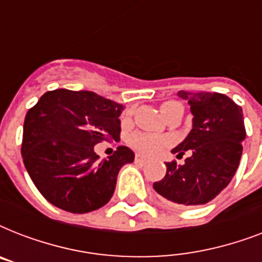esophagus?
<instances>
[{"mask_svg": "<svg viewBox=\"0 0 262 262\" xmlns=\"http://www.w3.org/2000/svg\"><path fill=\"white\" fill-rule=\"evenodd\" d=\"M136 163H140V164H144L147 160L144 159V158H141V156H136Z\"/></svg>", "mask_w": 262, "mask_h": 262, "instance_id": "34e87169", "label": "esophagus"}]
</instances>
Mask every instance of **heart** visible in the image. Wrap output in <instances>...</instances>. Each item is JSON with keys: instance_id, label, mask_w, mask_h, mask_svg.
I'll list each match as a JSON object with an SVG mask.
<instances>
[{"instance_id": "obj_1", "label": "heart", "mask_w": 262, "mask_h": 262, "mask_svg": "<svg viewBox=\"0 0 262 262\" xmlns=\"http://www.w3.org/2000/svg\"><path fill=\"white\" fill-rule=\"evenodd\" d=\"M183 108L182 104L178 102H164L160 106V111L166 118L168 114H171L172 111ZM171 144V140L168 137H162V136L148 135V133H136L130 137V145L135 148L136 151L144 156H154L156 154L162 152L166 147Z\"/></svg>"}]
</instances>
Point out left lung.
Returning a JSON list of instances; mask_svg holds the SVG:
<instances>
[{
	"mask_svg": "<svg viewBox=\"0 0 262 262\" xmlns=\"http://www.w3.org/2000/svg\"><path fill=\"white\" fill-rule=\"evenodd\" d=\"M193 115L191 130L172 149L181 156L190 151L183 164L166 163L167 172L154 189L171 203L191 207L213 200L235 175L246 139L242 108L217 92L179 91Z\"/></svg>",
	"mask_w": 262,
	"mask_h": 262,
	"instance_id": "left-lung-1",
	"label": "left lung"
}]
</instances>
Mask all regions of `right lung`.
I'll list each match as a JSON object with an SVG mask.
<instances>
[{
	"instance_id": "1",
	"label": "right lung",
	"mask_w": 262,
	"mask_h": 262,
	"mask_svg": "<svg viewBox=\"0 0 262 262\" xmlns=\"http://www.w3.org/2000/svg\"><path fill=\"white\" fill-rule=\"evenodd\" d=\"M121 103L91 91H49L28 110L23 129L21 156L32 182L45 199L72 213L106 205L114 194L130 148H117L99 159L94 147L119 139Z\"/></svg>"
}]
</instances>
